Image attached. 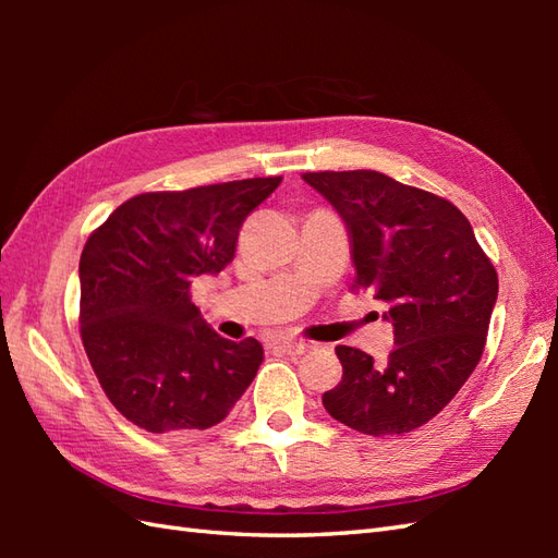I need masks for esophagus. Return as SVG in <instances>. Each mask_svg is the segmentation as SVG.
<instances>
[{"label": "esophagus", "instance_id": "obj_1", "mask_svg": "<svg viewBox=\"0 0 558 558\" xmlns=\"http://www.w3.org/2000/svg\"><path fill=\"white\" fill-rule=\"evenodd\" d=\"M314 345L312 342H302V340H282L280 342V350L286 352V354H304V352H310Z\"/></svg>", "mask_w": 558, "mask_h": 558}]
</instances>
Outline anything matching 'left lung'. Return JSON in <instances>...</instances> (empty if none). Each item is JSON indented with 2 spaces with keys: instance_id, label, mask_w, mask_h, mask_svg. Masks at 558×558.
Returning <instances> with one entry per match:
<instances>
[{
  "instance_id": "8db88e82",
  "label": "left lung",
  "mask_w": 558,
  "mask_h": 558,
  "mask_svg": "<svg viewBox=\"0 0 558 558\" xmlns=\"http://www.w3.org/2000/svg\"><path fill=\"white\" fill-rule=\"evenodd\" d=\"M348 225L352 290L388 304L386 364L338 345L342 381L324 393L333 420L369 436L408 434L441 412L484 352L499 278L450 201L376 170L304 172Z\"/></svg>"
}]
</instances>
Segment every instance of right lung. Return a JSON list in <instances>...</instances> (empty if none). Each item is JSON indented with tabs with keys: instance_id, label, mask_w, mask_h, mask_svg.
I'll return each mask as SVG.
<instances>
[{
	"instance_id": "1",
	"label": "right lung",
	"mask_w": 558,
	"mask_h": 558,
	"mask_svg": "<svg viewBox=\"0 0 558 558\" xmlns=\"http://www.w3.org/2000/svg\"><path fill=\"white\" fill-rule=\"evenodd\" d=\"M280 182L138 194L90 232L78 264L81 340L105 396L141 429H208L254 381L260 342L220 338L192 282L230 264L242 222Z\"/></svg>"
}]
</instances>
